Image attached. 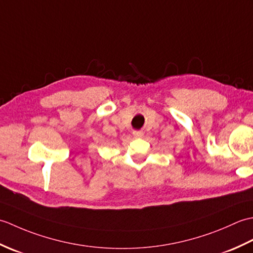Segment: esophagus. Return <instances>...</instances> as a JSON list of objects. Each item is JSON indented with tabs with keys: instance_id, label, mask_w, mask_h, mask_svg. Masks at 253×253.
I'll return each instance as SVG.
<instances>
[{
	"instance_id": "1",
	"label": "esophagus",
	"mask_w": 253,
	"mask_h": 253,
	"mask_svg": "<svg viewBox=\"0 0 253 253\" xmlns=\"http://www.w3.org/2000/svg\"><path fill=\"white\" fill-rule=\"evenodd\" d=\"M132 136L135 138H142L143 137V132L142 131H133Z\"/></svg>"
}]
</instances>
